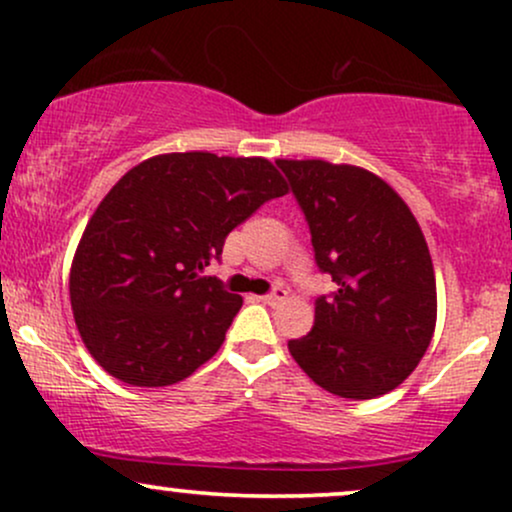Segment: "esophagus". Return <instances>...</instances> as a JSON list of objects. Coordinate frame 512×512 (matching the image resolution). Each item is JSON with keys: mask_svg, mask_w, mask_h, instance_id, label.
<instances>
[{"mask_svg": "<svg viewBox=\"0 0 512 512\" xmlns=\"http://www.w3.org/2000/svg\"><path fill=\"white\" fill-rule=\"evenodd\" d=\"M286 296H289V291L281 289V286H276L272 293H267V296H260V301L267 303V305H279V303L286 301Z\"/></svg>", "mask_w": 512, "mask_h": 512, "instance_id": "esophagus-1", "label": "esophagus"}]
</instances>
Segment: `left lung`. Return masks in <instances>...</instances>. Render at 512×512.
<instances>
[{
	"label": "left lung",
	"mask_w": 512,
	"mask_h": 512,
	"mask_svg": "<svg viewBox=\"0 0 512 512\" xmlns=\"http://www.w3.org/2000/svg\"><path fill=\"white\" fill-rule=\"evenodd\" d=\"M276 166L308 221L317 267L337 284L332 298H317L313 330L289 342L293 361L332 395H387L436 330V274L419 221L366 168L322 158Z\"/></svg>",
	"instance_id": "obj_1"
}]
</instances>
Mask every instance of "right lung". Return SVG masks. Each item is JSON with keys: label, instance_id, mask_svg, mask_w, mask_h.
<instances>
[{"label": "right lung", "instance_id": "add662e5", "mask_svg": "<svg viewBox=\"0 0 512 512\" xmlns=\"http://www.w3.org/2000/svg\"><path fill=\"white\" fill-rule=\"evenodd\" d=\"M289 185L262 156L161 154L127 170L86 223L69 298L88 354L134 387L180 383L243 305L204 276L223 240Z\"/></svg>", "mask_w": 512, "mask_h": 512}]
</instances>
